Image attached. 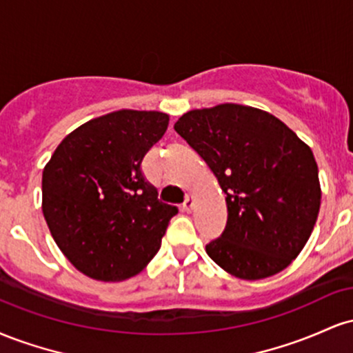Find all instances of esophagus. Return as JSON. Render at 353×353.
<instances>
[{
	"instance_id": "esophagus-1",
	"label": "esophagus",
	"mask_w": 353,
	"mask_h": 353,
	"mask_svg": "<svg viewBox=\"0 0 353 353\" xmlns=\"http://www.w3.org/2000/svg\"><path fill=\"white\" fill-rule=\"evenodd\" d=\"M192 208H194V199L192 197H185V201H184V204H182V209L185 210V212H190V210H192Z\"/></svg>"
}]
</instances>
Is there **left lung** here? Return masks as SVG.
Returning <instances> with one entry per match:
<instances>
[{
  "label": "left lung",
  "mask_w": 353,
  "mask_h": 353,
  "mask_svg": "<svg viewBox=\"0 0 353 353\" xmlns=\"http://www.w3.org/2000/svg\"><path fill=\"white\" fill-rule=\"evenodd\" d=\"M174 129L228 196V224L205 245L209 257L245 281L285 269L309 241L320 209L309 145L275 116L241 104L189 111Z\"/></svg>",
  "instance_id": "8db88e82"
}]
</instances>
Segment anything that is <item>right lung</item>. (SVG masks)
<instances>
[{
	"instance_id": "1",
	"label": "right lung",
	"mask_w": 353,
	"mask_h": 353,
	"mask_svg": "<svg viewBox=\"0 0 353 353\" xmlns=\"http://www.w3.org/2000/svg\"><path fill=\"white\" fill-rule=\"evenodd\" d=\"M169 116L123 111L96 117L63 139L43 171V214L61 252L104 282L139 274L161 247L177 208L157 199L141 163Z\"/></svg>"
}]
</instances>
